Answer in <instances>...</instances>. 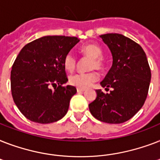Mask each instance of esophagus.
Instances as JSON below:
<instances>
[{
	"instance_id": "esophagus-1",
	"label": "esophagus",
	"mask_w": 160,
	"mask_h": 160,
	"mask_svg": "<svg viewBox=\"0 0 160 160\" xmlns=\"http://www.w3.org/2000/svg\"><path fill=\"white\" fill-rule=\"evenodd\" d=\"M85 89H83V88H77V91L78 92H83V91H85Z\"/></svg>"
}]
</instances>
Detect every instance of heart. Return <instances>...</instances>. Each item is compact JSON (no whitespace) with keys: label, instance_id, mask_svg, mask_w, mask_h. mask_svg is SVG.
I'll list each match as a JSON object with an SVG mask.
<instances>
[{"label":"heart","instance_id":"heart-1","mask_svg":"<svg viewBox=\"0 0 160 160\" xmlns=\"http://www.w3.org/2000/svg\"><path fill=\"white\" fill-rule=\"evenodd\" d=\"M80 52L85 56L90 57L92 60L90 61L89 69H97L101 70L104 67V60L101 57L103 51L101 47L97 44H88L80 48ZM64 67L68 71H73L76 65V58L71 53L65 55L63 60ZM98 80V75L94 71L87 73H77L70 75L69 82L70 85L78 88H87L95 83Z\"/></svg>","mask_w":160,"mask_h":160}]
</instances>
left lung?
<instances>
[{"mask_svg": "<svg viewBox=\"0 0 160 160\" xmlns=\"http://www.w3.org/2000/svg\"><path fill=\"white\" fill-rule=\"evenodd\" d=\"M100 37L109 47L113 64L100 82L109 93L96 90L97 96L89 105L93 116L109 124L129 120L141 109L146 100L151 71L146 55L139 44L121 34L110 33Z\"/></svg>", "mask_w": 160, "mask_h": 160, "instance_id": "left-lung-1", "label": "left lung"}]
</instances>
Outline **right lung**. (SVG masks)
<instances>
[{
  "label": "right lung",
  "mask_w": 160,
  "mask_h": 160,
  "mask_svg": "<svg viewBox=\"0 0 160 160\" xmlns=\"http://www.w3.org/2000/svg\"><path fill=\"white\" fill-rule=\"evenodd\" d=\"M79 41L77 37L46 36L21 49L11 69V88L14 102L26 118L49 124L66 114L76 88L63 85L68 81L63 60Z\"/></svg>",
  "instance_id": "right-lung-1"
}]
</instances>
